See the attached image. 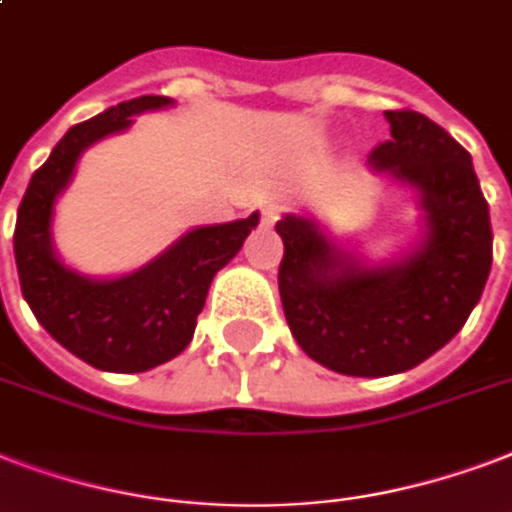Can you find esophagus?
I'll list each match as a JSON object with an SVG mask.
<instances>
[{
  "label": "esophagus",
  "mask_w": 512,
  "mask_h": 512,
  "mask_svg": "<svg viewBox=\"0 0 512 512\" xmlns=\"http://www.w3.org/2000/svg\"><path fill=\"white\" fill-rule=\"evenodd\" d=\"M276 220H279V209H276V206H263V209H260V222H263L265 228L276 225Z\"/></svg>",
  "instance_id": "obj_1"
}]
</instances>
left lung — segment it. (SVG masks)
Masks as SVG:
<instances>
[{"label":"left lung","instance_id":"obj_1","mask_svg":"<svg viewBox=\"0 0 512 512\" xmlns=\"http://www.w3.org/2000/svg\"><path fill=\"white\" fill-rule=\"evenodd\" d=\"M384 117L392 139L370 152L368 169L416 193L411 247L370 263L314 217L276 222L287 325L311 360L343 376H395L432 357L462 330L491 271L489 204L470 152L419 112Z\"/></svg>","mask_w":512,"mask_h":512}]
</instances>
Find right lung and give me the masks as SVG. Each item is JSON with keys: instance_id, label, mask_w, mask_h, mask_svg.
Returning <instances> with one entry per match:
<instances>
[{"instance_id": "obj_1", "label": "right lung", "mask_w": 512, "mask_h": 512, "mask_svg": "<svg viewBox=\"0 0 512 512\" xmlns=\"http://www.w3.org/2000/svg\"><path fill=\"white\" fill-rule=\"evenodd\" d=\"M169 96H139L77 123L31 177L15 222V265L34 317L74 357L109 373H142L174 360L193 341L214 273L239 255L257 228L247 220L201 225L179 236L150 263L123 276L96 279L74 271L53 247L58 195L88 147L123 134L136 115L171 107Z\"/></svg>"}]
</instances>
